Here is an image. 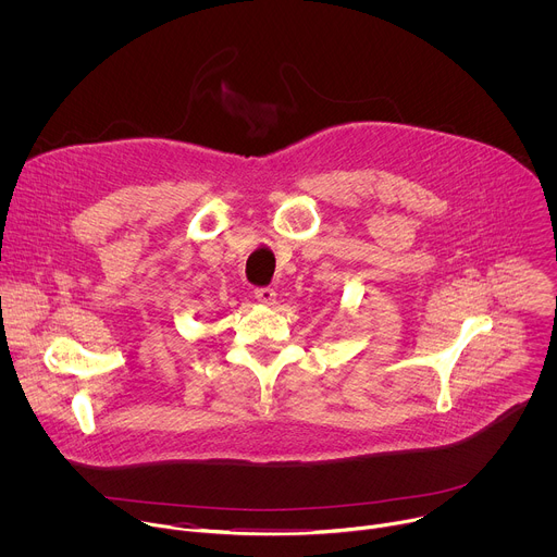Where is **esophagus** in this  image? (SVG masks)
Masks as SVG:
<instances>
[{
    "label": "esophagus",
    "instance_id": "1",
    "mask_svg": "<svg viewBox=\"0 0 557 557\" xmlns=\"http://www.w3.org/2000/svg\"><path fill=\"white\" fill-rule=\"evenodd\" d=\"M275 297H277V293H275L271 286H260V288H256V299H258L260 304L271 306V304H275Z\"/></svg>",
    "mask_w": 557,
    "mask_h": 557
}]
</instances>
